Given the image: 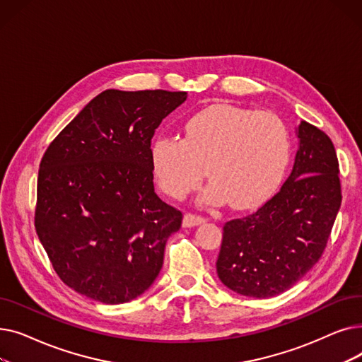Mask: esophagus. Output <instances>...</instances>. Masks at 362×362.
<instances>
[{"mask_svg":"<svg viewBox=\"0 0 362 362\" xmlns=\"http://www.w3.org/2000/svg\"><path fill=\"white\" fill-rule=\"evenodd\" d=\"M205 223V218L201 217V216H195V214H186L183 217V227H195V226H199Z\"/></svg>","mask_w":362,"mask_h":362,"instance_id":"1","label":"esophagus"}]
</instances>
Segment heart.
I'll return each mask as SVG.
<instances>
[{
	"label": "heart",
	"instance_id": "heart-1",
	"mask_svg": "<svg viewBox=\"0 0 362 362\" xmlns=\"http://www.w3.org/2000/svg\"><path fill=\"white\" fill-rule=\"evenodd\" d=\"M291 161V139L273 112L227 104L206 107L185 123L183 139L158 136L151 164L163 191L183 198L208 185L202 201L250 210L267 201L281 185Z\"/></svg>",
	"mask_w": 362,
	"mask_h": 362
}]
</instances>
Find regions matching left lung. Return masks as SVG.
I'll return each mask as SVG.
<instances>
[{"label":"left lung","mask_w":362,"mask_h":362,"mask_svg":"<svg viewBox=\"0 0 362 362\" xmlns=\"http://www.w3.org/2000/svg\"><path fill=\"white\" fill-rule=\"evenodd\" d=\"M292 173L280 191L248 217L223 227L217 274L250 298L291 289L322 255L341 202L339 163L325 132L300 122Z\"/></svg>","instance_id":"left-lung-1"}]
</instances>
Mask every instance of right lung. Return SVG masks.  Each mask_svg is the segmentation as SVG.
I'll use <instances>...</instances> for the list:
<instances>
[{
  "label": "right lung",
  "instance_id": "obj_1",
  "mask_svg": "<svg viewBox=\"0 0 362 362\" xmlns=\"http://www.w3.org/2000/svg\"><path fill=\"white\" fill-rule=\"evenodd\" d=\"M186 92L107 89L45 151L35 229L69 288L108 305L151 288L182 213L158 198L151 139Z\"/></svg>",
  "mask_w": 362,
  "mask_h": 362
}]
</instances>
